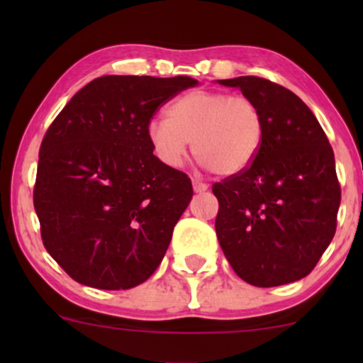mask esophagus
I'll return each mask as SVG.
<instances>
[{
    "instance_id": "1",
    "label": "esophagus",
    "mask_w": 363,
    "mask_h": 363,
    "mask_svg": "<svg viewBox=\"0 0 363 363\" xmlns=\"http://www.w3.org/2000/svg\"><path fill=\"white\" fill-rule=\"evenodd\" d=\"M193 187H194V193H205L208 189V184L203 181H198V179H193Z\"/></svg>"
}]
</instances>
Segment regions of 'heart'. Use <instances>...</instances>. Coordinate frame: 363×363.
I'll return each mask as SVG.
<instances>
[{
	"mask_svg": "<svg viewBox=\"0 0 363 363\" xmlns=\"http://www.w3.org/2000/svg\"><path fill=\"white\" fill-rule=\"evenodd\" d=\"M264 135L261 109L251 97L220 90H194L170 104L167 119L148 124L157 157L181 167L187 145L205 167L234 176L252 164Z\"/></svg>",
	"mask_w": 363,
	"mask_h": 363,
	"instance_id": "obj_1",
	"label": "heart"
}]
</instances>
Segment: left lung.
<instances>
[{
    "mask_svg": "<svg viewBox=\"0 0 363 363\" xmlns=\"http://www.w3.org/2000/svg\"><path fill=\"white\" fill-rule=\"evenodd\" d=\"M259 106L264 135L247 169L215 182V230L234 272L254 286L297 281L336 232L341 187L326 133L294 91L257 77L220 80Z\"/></svg>",
    "mask_w": 363,
    "mask_h": 363,
    "instance_id": "8db88e82",
    "label": "left lung"
}]
</instances>
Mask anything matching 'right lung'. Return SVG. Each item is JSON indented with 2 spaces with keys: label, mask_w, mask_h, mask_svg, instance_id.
<instances>
[{
  "label": "right lung",
  "mask_w": 363,
  "mask_h": 363,
  "mask_svg": "<svg viewBox=\"0 0 363 363\" xmlns=\"http://www.w3.org/2000/svg\"><path fill=\"white\" fill-rule=\"evenodd\" d=\"M189 77L91 80L39 150L34 208L44 247L74 281L128 290L152 277L193 198L187 174L153 155L148 124Z\"/></svg>",
  "instance_id": "right-lung-1"
}]
</instances>
